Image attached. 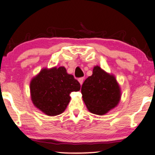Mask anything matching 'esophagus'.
<instances>
[{"mask_svg":"<svg viewBox=\"0 0 155 155\" xmlns=\"http://www.w3.org/2000/svg\"><path fill=\"white\" fill-rule=\"evenodd\" d=\"M78 82L80 83V84L82 85V84H83V82H84V78H83V77L79 78H78Z\"/></svg>","mask_w":155,"mask_h":155,"instance_id":"34e87169","label":"esophagus"}]
</instances>
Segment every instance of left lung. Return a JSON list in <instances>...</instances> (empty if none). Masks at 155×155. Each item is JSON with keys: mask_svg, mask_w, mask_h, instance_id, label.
Returning a JSON list of instances; mask_svg holds the SVG:
<instances>
[{"mask_svg": "<svg viewBox=\"0 0 155 155\" xmlns=\"http://www.w3.org/2000/svg\"><path fill=\"white\" fill-rule=\"evenodd\" d=\"M83 100L92 114L102 115L118 104L120 88L114 75L100 67H94L92 74L85 80L81 87Z\"/></svg>", "mask_w": 155, "mask_h": 155, "instance_id": "left-lung-1", "label": "left lung"}]
</instances>
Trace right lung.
<instances>
[{
	"label": "right lung",
	"instance_id": "obj_1",
	"mask_svg": "<svg viewBox=\"0 0 155 155\" xmlns=\"http://www.w3.org/2000/svg\"><path fill=\"white\" fill-rule=\"evenodd\" d=\"M80 88L78 81L64 67L43 69L30 84L33 104L49 116L61 114L70 102V94Z\"/></svg>",
	"mask_w": 155,
	"mask_h": 155
}]
</instances>
